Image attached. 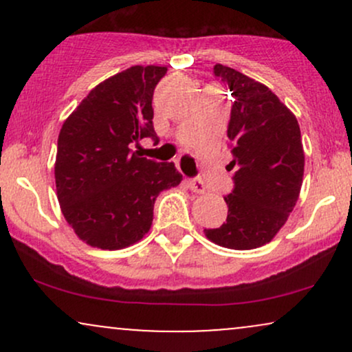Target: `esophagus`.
I'll list each match as a JSON object with an SVG mask.
<instances>
[{
  "instance_id": "34e87169",
  "label": "esophagus",
  "mask_w": 352,
  "mask_h": 352,
  "mask_svg": "<svg viewBox=\"0 0 352 352\" xmlns=\"http://www.w3.org/2000/svg\"><path fill=\"white\" fill-rule=\"evenodd\" d=\"M187 185H188V188L192 190V192H195V193H205V192H207L204 182H201L200 179H188Z\"/></svg>"
}]
</instances>
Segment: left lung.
<instances>
[{"label":"left lung","instance_id":"left-lung-1","mask_svg":"<svg viewBox=\"0 0 352 352\" xmlns=\"http://www.w3.org/2000/svg\"><path fill=\"white\" fill-rule=\"evenodd\" d=\"M213 72L235 98L227 134L230 165L236 172L235 187L225 197L227 221L204 232L225 248L253 250L273 240L300 197L305 173L300 124L265 84L223 64Z\"/></svg>","mask_w":352,"mask_h":352}]
</instances>
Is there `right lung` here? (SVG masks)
<instances>
[{"instance_id": "add662e5", "label": "right lung", "mask_w": 352, "mask_h": 352, "mask_svg": "<svg viewBox=\"0 0 352 352\" xmlns=\"http://www.w3.org/2000/svg\"><path fill=\"white\" fill-rule=\"evenodd\" d=\"M165 72L162 66H132L112 76L60 127L56 192L64 218L87 245L120 250L142 240L159 193L182 182L172 162L131 151L144 137L157 139L152 98Z\"/></svg>"}]
</instances>
